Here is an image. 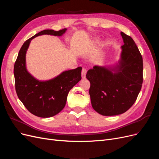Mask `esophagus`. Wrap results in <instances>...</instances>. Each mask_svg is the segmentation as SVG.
I'll return each mask as SVG.
<instances>
[{"label":"esophagus","instance_id":"34e87169","mask_svg":"<svg viewBox=\"0 0 159 159\" xmlns=\"http://www.w3.org/2000/svg\"><path fill=\"white\" fill-rule=\"evenodd\" d=\"M86 73H87V70H86V69L85 68H83L82 70H81V77H82L83 79L85 78Z\"/></svg>","mask_w":159,"mask_h":159}]
</instances>
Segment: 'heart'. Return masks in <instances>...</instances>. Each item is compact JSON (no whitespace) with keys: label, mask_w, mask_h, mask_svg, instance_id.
I'll return each instance as SVG.
<instances>
[{"label":"heart","mask_w":159,"mask_h":159,"mask_svg":"<svg viewBox=\"0 0 159 159\" xmlns=\"http://www.w3.org/2000/svg\"><path fill=\"white\" fill-rule=\"evenodd\" d=\"M93 43L94 44H99L100 42H99V40H98V39H95V40H93Z\"/></svg>","instance_id":"obj_1"}]
</instances>
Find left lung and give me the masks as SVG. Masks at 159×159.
Listing matches in <instances>:
<instances>
[{"label": "left lung", "mask_w": 159, "mask_h": 159, "mask_svg": "<svg viewBox=\"0 0 159 159\" xmlns=\"http://www.w3.org/2000/svg\"><path fill=\"white\" fill-rule=\"evenodd\" d=\"M124 44L118 63L95 66L88 71L89 93L95 111L105 116L122 114L135 102L143 84V57L133 38L121 32Z\"/></svg>", "instance_id": "8db88e82"}]
</instances>
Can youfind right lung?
I'll return each mask as SVG.
<instances>
[{
  "instance_id": "1",
  "label": "right lung",
  "mask_w": 159,
  "mask_h": 159,
  "mask_svg": "<svg viewBox=\"0 0 159 159\" xmlns=\"http://www.w3.org/2000/svg\"><path fill=\"white\" fill-rule=\"evenodd\" d=\"M66 28L59 31L44 30L24 43L14 66L15 89L18 97L25 107L36 116L47 118L60 113L65 107L70 90L81 80V67L64 71L53 79L40 81L28 71L26 54L31 40L47 34L61 36Z\"/></svg>"
}]
</instances>
